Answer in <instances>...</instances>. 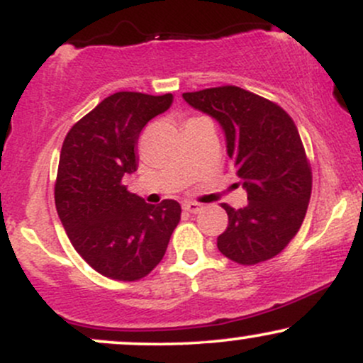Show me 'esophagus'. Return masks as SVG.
<instances>
[{
  "label": "esophagus",
  "mask_w": 363,
  "mask_h": 363,
  "mask_svg": "<svg viewBox=\"0 0 363 363\" xmlns=\"http://www.w3.org/2000/svg\"><path fill=\"white\" fill-rule=\"evenodd\" d=\"M182 206H184V210L189 211V213H199V211H203V205L194 201H186Z\"/></svg>",
  "instance_id": "obj_1"
}]
</instances>
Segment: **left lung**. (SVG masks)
I'll return each mask as SVG.
<instances>
[{"label": "left lung", "mask_w": 363, "mask_h": 363, "mask_svg": "<svg viewBox=\"0 0 363 363\" xmlns=\"http://www.w3.org/2000/svg\"><path fill=\"white\" fill-rule=\"evenodd\" d=\"M193 109L222 128L227 155L247 193V205H223L228 227L218 251L239 264L277 256L294 239L309 206L312 176L297 126L277 104L239 86L187 91Z\"/></svg>", "instance_id": "8db88e82"}]
</instances>
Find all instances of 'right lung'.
<instances>
[{
  "label": "right lung",
  "instance_id": "right-lung-1",
  "mask_svg": "<svg viewBox=\"0 0 363 363\" xmlns=\"http://www.w3.org/2000/svg\"><path fill=\"white\" fill-rule=\"evenodd\" d=\"M172 94L118 91L69 129L62 141L54 199L73 247L95 272L135 281L162 261L181 220V205H148L123 177L138 169V138Z\"/></svg>",
  "mask_w": 363,
  "mask_h": 363
}]
</instances>
